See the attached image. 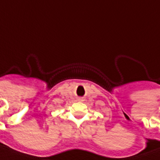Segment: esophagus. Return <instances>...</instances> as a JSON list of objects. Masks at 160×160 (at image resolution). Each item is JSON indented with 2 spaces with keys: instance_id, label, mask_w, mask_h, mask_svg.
Masks as SVG:
<instances>
[{
  "instance_id": "34e87169",
  "label": "esophagus",
  "mask_w": 160,
  "mask_h": 160,
  "mask_svg": "<svg viewBox=\"0 0 160 160\" xmlns=\"http://www.w3.org/2000/svg\"><path fill=\"white\" fill-rule=\"evenodd\" d=\"M78 100H79V101H83V99H82V98H79Z\"/></svg>"
}]
</instances>
